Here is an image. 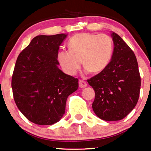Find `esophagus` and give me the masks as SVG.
<instances>
[{"label": "esophagus", "mask_w": 151, "mask_h": 151, "mask_svg": "<svg viewBox=\"0 0 151 151\" xmlns=\"http://www.w3.org/2000/svg\"><path fill=\"white\" fill-rule=\"evenodd\" d=\"M79 87H80V88H85V87L87 86V83L85 81L81 80V79L79 81Z\"/></svg>", "instance_id": "obj_1"}]
</instances>
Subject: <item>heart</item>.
I'll return each instance as SVG.
<instances>
[{
    "label": "heart",
    "mask_w": 151,
    "mask_h": 151,
    "mask_svg": "<svg viewBox=\"0 0 151 151\" xmlns=\"http://www.w3.org/2000/svg\"><path fill=\"white\" fill-rule=\"evenodd\" d=\"M69 50L58 52L57 59L66 74L74 75L82 64L86 72L99 74L107 68L114 51L113 41L107 34L79 33L68 41Z\"/></svg>",
    "instance_id": "1"
}]
</instances>
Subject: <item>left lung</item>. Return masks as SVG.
Returning <instances> with one entry per match:
<instances>
[{
	"label": "left lung",
	"instance_id": "1",
	"mask_svg": "<svg viewBox=\"0 0 151 151\" xmlns=\"http://www.w3.org/2000/svg\"><path fill=\"white\" fill-rule=\"evenodd\" d=\"M111 35L114 51L110 64L87 81L95 91L92 108L96 115L103 120L117 121L135 108L141 77L133 50L118 34Z\"/></svg>",
	"mask_w": 151,
	"mask_h": 151
}]
</instances>
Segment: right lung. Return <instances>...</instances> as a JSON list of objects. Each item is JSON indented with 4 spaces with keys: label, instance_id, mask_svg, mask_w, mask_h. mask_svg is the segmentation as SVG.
<instances>
[{
    "label": "right lung",
    "instance_id": "right-lung-1",
    "mask_svg": "<svg viewBox=\"0 0 151 151\" xmlns=\"http://www.w3.org/2000/svg\"><path fill=\"white\" fill-rule=\"evenodd\" d=\"M66 36H36L17 57L11 83L14 102L34 124L51 125L59 121L68 97L79 87L78 79L58 67V50Z\"/></svg>",
    "mask_w": 151,
    "mask_h": 151
}]
</instances>
